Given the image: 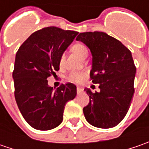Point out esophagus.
<instances>
[{
	"mask_svg": "<svg viewBox=\"0 0 149 149\" xmlns=\"http://www.w3.org/2000/svg\"><path fill=\"white\" fill-rule=\"evenodd\" d=\"M82 90L83 89H81V88H79V87H77V94L79 95V94H80L81 92H82Z\"/></svg>",
	"mask_w": 149,
	"mask_h": 149,
	"instance_id": "obj_1",
	"label": "esophagus"
}]
</instances>
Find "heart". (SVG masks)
<instances>
[{
  "mask_svg": "<svg viewBox=\"0 0 149 149\" xmlns=\"http://www.w3.org/2000/svg\"><path fill=\"white\" fill-rule=\"evenodd\" d=\"M72 50L77 54L78 56H79L80 58L84 59V57L87 56L88 54V49L87 48L82 45V44H75L74 45H73L72 47ZM65 54H63L60 58V66L63 65L64 62H65ZM86 74L84 72H79V71H74L71 72L70 74H69V80L74 82V83H81L83 81V79L85 77Z\"/></svg>",
  "mask_w": 149,
  "mask_h": 149,
  "instance_id": "b5f03b06",
  "label": "heart"
}]
</instances>
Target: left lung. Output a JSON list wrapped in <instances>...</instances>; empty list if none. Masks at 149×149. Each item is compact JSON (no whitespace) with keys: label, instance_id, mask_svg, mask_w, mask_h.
Returning a JSON list of instances; mask_svg holds the SVG:
<instances>
[{"label":"left lung","instance_id":"obj_1","mask_svg":"<svg viewBox=\"0 0 149 149\" xmlns=\"http://www.w3.org/2000/svg\"><path fill=\"white\" fill-rule=\"evenodd\" d=\"M92 54L90 78L99 84L100 92L84 91L89 103L83 109L88 123L96 128L110 129L120 123L128 113L134 94L136 67L132 54L119 40L104 32L79 33Z\"/></svg>","mask_w":149,"mask_h":149}]
</instances>
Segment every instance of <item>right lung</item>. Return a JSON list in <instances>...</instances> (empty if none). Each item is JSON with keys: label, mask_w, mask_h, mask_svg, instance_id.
Listing matches in <instances>:
<instances>
[{"label": "right lung", "mask_w": 149, "mask_h": 149, "mask_svg": "<svg viewBox=\"0 0 149 149\" xmlns=\"http://www.w3.org/2000/svg\"><path fill=\"white\" fill-rule=\"evenodd\" d=\"M79 32L49 26L34 32L15 54V98L32 128L50 130L63 121L66 103L77 95L76 86L62 84L54 90L47 78L60 70V58Z\"/></svg>", "instance_id": "1"}]
</instances>
